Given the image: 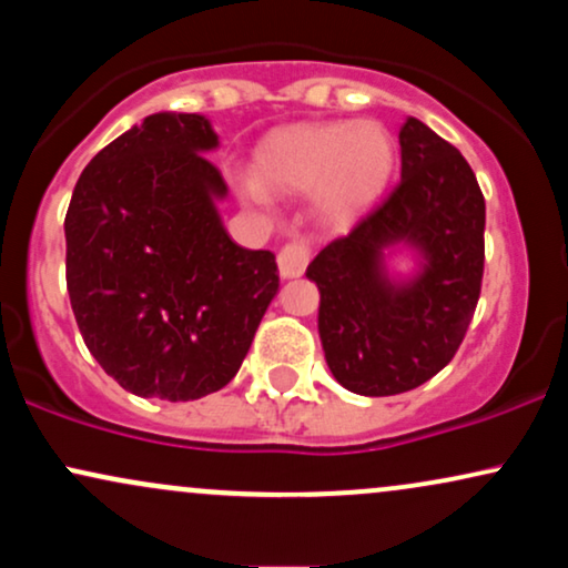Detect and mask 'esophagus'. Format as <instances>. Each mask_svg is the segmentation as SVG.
<instances>
[{
    "mask_svg": "<svg viewBox=\"0 0 568 568\" xmlns=\"http://www.w3.org/2000/svg\"><path fill=\"white\" fill-rule=\"evenodd\" d=\"M306 264H310V243H306V240H293V243L280 247L277 253L280 277L285 280L302 277Z\"/></svg>",
    "mask_w": 568,
    "mask_h": 568,
    "instance_id": "obj_1",
    "label": "esophagus"
}]
</instances>
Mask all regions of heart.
<instances>
[{
  "label": "heart",
  "instance_id": "b5f03b06",
  "mask_svg": "<svg viewBox=\"0 0 568 568\" xmlns=\"http://www.w3.org/2000/svg\"><path fill=\"white\" fill-rule=\"evenodd\" d=\"M393 165V139L379 122H302L258 143L256 179L243 181V194L266 202V189L288 194L312 189L325 219L349 221L374 205Z\"/></svg>",
  "mask_w": 568,
  "mask_h": 568
}]
</instances>
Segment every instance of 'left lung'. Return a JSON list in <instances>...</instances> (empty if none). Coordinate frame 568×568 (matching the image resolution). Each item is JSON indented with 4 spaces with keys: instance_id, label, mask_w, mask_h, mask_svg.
Instances as JSON below:
<instances>
[{
    "instance_id": "left-lung-1",
    "label": "left lung",
    "mask_w": 568,
    "mask_h": 568,
    "mask_svg": "<svg viewBox=\"0 0 568 568\" xmlns=\"http://www.w3.org/2000/svg\"><path fill=\"white\" fill-rule=\"evenodd\" d=\"M400 181L347 237L306 266L334 379L355 395H400L452 363L484 277L486 202L459 149L416 116L400 128ZM406 250L415 270L388 266Z\"/></svg>"
}]
</instances>
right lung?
Listing matches in <instances>:
<instances>
[{"label": "right lung", "instance_id": "1", "mask_svg": "<svg viewBox=\"0 0 568 568\" xmlns=\"http://www.w3.org/2000/svg\"><path fill=\"white\" fill-rule=\"evenodd\" d=\"M219 135L149 114L90 160L67 221V285L90 355L128 393L197 400L232 382L280 288L275 253L221 221Z\"/></svg>", "mask_w": 568, "mask_h": 568}]
</instances>
